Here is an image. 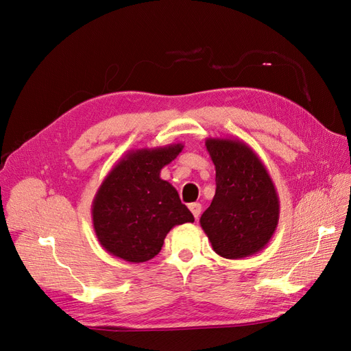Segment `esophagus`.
<instances>
[{
  "label": "esophagus",
  "instance_id": "obj_1",
  "mask_svg": "<svg viewBox=\"0 0 351 351\" xmlns=\"http://www.w3.org/2000/svg\"><path fill=\"white\" fill-rule=\"evenodd\" d=\"M189 209H190V212H192V214H193V217L197 219L199 215H200V212H202V205H200V204H190V205H189Z\"/></svg>",
  "mask_w": 351,
  "mask_h": 351
}]
</instances>
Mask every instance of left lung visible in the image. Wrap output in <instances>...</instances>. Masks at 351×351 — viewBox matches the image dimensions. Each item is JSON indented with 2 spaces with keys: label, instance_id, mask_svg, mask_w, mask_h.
<instances>
[{
  "label": "left lung",
  "instance_id": "8db88e82",
  "mask_svg": "<svg viewBox=\"0 0 351 351\" xmlns=\"http://www.w3.org/2000/svg\"><path fill=\"white\" fill-rule=\"evenodd\" d=\"M217 190L200 227L221 258L243 259L261 252L280 219V197L267 167L243 141L208 137Z\"/></svg>",
  "mask_w": 351,
  "mask_h": 351
}]
</instances>
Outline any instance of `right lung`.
I'll use <instances>...</instances> for the list:
<instances>
[{
    "instance_id": "obj_1",
    "label": "right lung",
    "mask_w": 351,
    "mask_h": 351,
    "mask_svg": "<svg viewBox=\"0 0 351 351\" xmlns=\"http://www.w3.org/2000/svg\"><path fill=\"white\" fill-rule=\"evenodd\" d=\"M183 143L132 149L105 176L92 202L93 230L101 246L125 262L142 263L161 252L173 227L193 222L161 169Z\"/></svg>"
}]
</instances>
